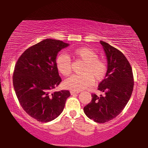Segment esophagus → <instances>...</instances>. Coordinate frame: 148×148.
<instances>
[{
    "mask_svg": "<svg viewBox=\"0 0 148 148\" xmlns=\"http://www.w3.org/2000/svg\"><path fill=\"white\" fill-rule=\"evenodd\" d=\"M70 93H71V95H74V94H79V92H78V91H73V90H71L70 92Z\"/></svg>",
    "mask_w": 148,
    "mask_h": 148,
    "instance_id": "obj_1",
    "label": "esophagus"
}]
</instances>
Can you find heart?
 <instances>
[{"label":"heart","instance_id":"obj_1","mask_svg":"<svg viewBox=\"0 0 148 148\" xmlns=\"http://www.w3.org/2000/svg\"><path fill=\"white\" fill-rule=\"evenodd\" d=\"M73 57L84 62L82 75H74L64 82L66 88L73 91L84 90L93 85L94 79L98 82L104 77L107 71L106 64L98 58V54L88 47H80L69 51ZM56 65L58 72L63 76L71 73V62L66 54H60L56 58Z\"/></svg>","mask_w":148,"mask_h":148}]
</instances>
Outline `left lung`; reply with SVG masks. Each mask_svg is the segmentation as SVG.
<instances>
[{"label":"left lung","instance_id":"obj_1","mask_svg":"<svg viewBox=\"0 0 148 148\" xmlns=\"http://www.w3.org/2000/svg\"><path fill=\"white\" fill-rule=\"evenodd\" d=\"M100 42L106 56L107 71L98 90L104 94H92L84 111L89 119L104 123L122 112L132 94L134 82L132 69L124 54L106 42Z\"/></svg>","mask_w":148,"mask_h":148}]
</instances>
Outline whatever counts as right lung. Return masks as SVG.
Wrapping results in <instances>:
<instances>
[{"label":"right lung","instance_id":"obj_1","mask_svg":"<svg viewBox=\"0 0 148 148\" xmlns=\"http://www.w3.org/2000/svg\"><path fill=\"white\" fill-rule=\"evenodd\" d=\"M69 46L62 41L46 39L25 50L15 64L14 90L23 110L42 123L51 121L63 111L68 90L52 92L61 82L56 56Z\"/></svg>","mask_w":148,"mask_h":148}]
</instances>
